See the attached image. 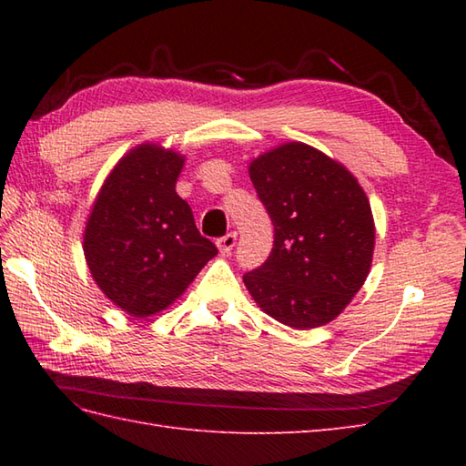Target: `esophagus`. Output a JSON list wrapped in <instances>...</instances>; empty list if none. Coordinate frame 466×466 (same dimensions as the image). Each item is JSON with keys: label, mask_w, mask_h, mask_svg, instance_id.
Masks as SVG:
<instances>
[{"label": "esophagus", "mask_w": 466, "mask_h": 466, "mask_svg": "<svg viewBox=\"0 0 466 466\" xmlns=\"http://www.w3.org/2000/svg\"><path fill=\"white\" fill-rule=\"evenodd\" d=\"M216 244L222 254H228L236 246V232H228L226 236H222V238H218Z\"/></svg>", "instance_id": "1"}]
</instances>
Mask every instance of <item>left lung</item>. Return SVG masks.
<instances>
[{
	"mask_svg": "<svg viewBox=\"0 0 466 466\" xmlns=\"http://www.w3.org/2000/svg\"><path fill=\"white\" fill-rule=\"evenodd\" d=\"M250 180L274 224V248L244 274L246 289L292 329L334 320L370 270L369 198L344 166L300 142L256 157Z\"/></svg>",
	"mask_w": 466,
	"mask_h": 466,
	"instance_id": "obj_1",
	"label": "left lung"
}]
</instances>
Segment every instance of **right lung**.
Listing matches in <instances>:
<instances>
[{
    "instance_id": "1",
    "label": "right lung",
    "mask_w": 466,
    "mask_h": 466,
    "mask_svg": "<svg viewBox=\"0 0 466 466\" xmlns=\"http://www.w3.org/2000/svg\"><path fill=\"white\" fill-rule=\"evenodd\" d=\"M184 157L156 144L116 164L96 198L84 254L96 284L132 316L167 309L218 254L176 194Z\"/></svg>"
}]
</instances>
